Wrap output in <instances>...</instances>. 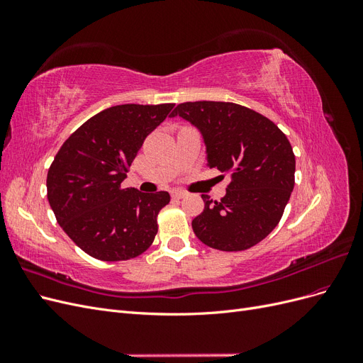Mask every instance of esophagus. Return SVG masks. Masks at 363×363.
Here are the masks:
<instances>
[{
  "label": "esophagus",
  "mask_w": 363,
  "mask_h": 363,
  "mask_svg": "<svg viewBox=\"0 0 363 363\" xmlns=\"http://www.w3.org/2000/svg\"><path fill=\"white\" fill-rule=\"evenodd\" d=\"M171 195H172V199H175V200H182L186 196V192L184 191H174Z\"/></svg>",
  "instance_id": "1"
}]
</instances>
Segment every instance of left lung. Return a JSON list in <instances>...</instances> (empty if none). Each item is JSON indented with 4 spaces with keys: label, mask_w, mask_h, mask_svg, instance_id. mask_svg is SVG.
I'll return each mask as SVG.
<instances>
[{
    "label": "left lung",
    "mask_w": 363,
    "mask_h": 363,
    "mask_svg": "<svg viewBox=\"0 0 363 363\" xmlns=\"http://www.w3.org/2000/svg\"><path fill=\"white\" fill-rule=\"evenodd\" d=\"M169 116L199 128L207 167L232 177L221 201L201 195L204 211L192 221L196 238L221 251L259 244L279 224L295 184L286 135L267 116L235 103H182Z\"/></svg>",
    "instance_id": "left-lung-1"
}]
</instances>
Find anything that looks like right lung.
<instances>
[{
    "label": "right lung",
    "mask_w": 363,
    "mask_h": 363,
    "mask_svg": "<svg viewBox=\"0 0 363 363\" xmlns=\"http://www.w3.org/2000/svg\"><path fill=\"white\" fill-rule=\"evenodd\" d=\"M174 104H121L87 119L63 142L47 175L59 225L77 247L104 262L138 257L157 233L169 194L123 188L145 138Z\"/></svg>",
    "instance_id": "obj_1"
}]
</instances>
